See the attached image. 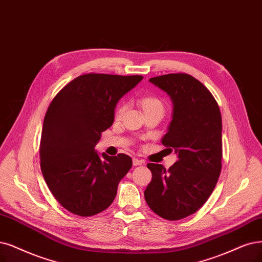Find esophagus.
Listing matches in <instances>:
<instances>
[{
  "label": "esophagus",
  "instance_id": "obj_1",
  "mask_svg": "<svg viewBox=\"0 0 262 262\" xmlns=\"http://www.w3.org/2000/svg\"><path fill=\"white\" fill-rule=\"evenodd\" d=\"M142 161L141 160H139V159H133V164H134V166H139V165H142Z\"/></svg>",
  "mask_w": 262,
  "mask_h": 262
}]
</instances>
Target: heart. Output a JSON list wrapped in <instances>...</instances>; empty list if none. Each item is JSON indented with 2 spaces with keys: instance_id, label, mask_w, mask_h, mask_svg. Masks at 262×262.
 <instances>
[{
  "instance_id": "obj_1",
  "label": "heart",
  "mask_w": 262,
  "mask_h": 262,
  "mask_svg": "<svg viewBox=\"0 0 262 262\" xmlns=\"http://www.w3.org/2000/svg\"><path fill=\"white\" fill-rule=\"evenodd\" d=\"M141 105L144 112L153 111V110H162V111L164 110L162 101L159 98H156V97H146V98H143L141 100ZM124 109H125L124 104H120L118 106V109H116V112H115L116 118H121L124 112Z\"/></svg>"
}]
</instances>
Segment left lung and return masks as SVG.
Returning a JSON list of instances; mask_svg holds the SVG:
<instances>
[{
  "label": "left lung",
  "mask_w": 262,
  "mask_h": 262,
  "mask_svg": "<svg viewBox=\"0 0 262 262\" xmlns=\"http://www.w3.org/2000/svg\"><path fill=\"white\" fill-rule=\"evenodd\" d=\"M172 102L171 121L162 143L178 161L168 170L149 163L152 180L144 191L149 207L167 220L199 210L215 189L221 171L222 122L217 101L194 77L172 73L152 77Z\"/></svg>",
  "instance_id": "1"
}]
</instances>
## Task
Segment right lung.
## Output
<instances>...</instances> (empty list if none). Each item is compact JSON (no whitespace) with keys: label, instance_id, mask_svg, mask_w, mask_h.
I'll return each instance as SVG.
<instances>
[{"label":"right lung","instance_id":"add662e5","mask_svg":"<svg viewBox=\"0 0 262 262\" xmlns=\"http://www.w3.org/2000/svg\"><path fill=\"white\" fill-rule=\"evenodd\" d=\"M141 75L83 74L56 95L44 118L40 159L47 187L72 214L90 217L108 208L133 165L126 154L95 150L114 121L116 103Z\"/></svg>","mask_w":262,"mask_h":262}]
</instances>
